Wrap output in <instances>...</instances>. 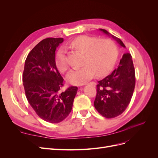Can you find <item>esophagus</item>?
Returning a JSON list of instances; mask_svg holds the SVG:
<instances>
[{
	"label": "esophagus",
	"instance_id": "obj_1",
	"mask_svg": "<svg viewBox=\"0 0 158 158\" xmlns=\"http://www.w3.org/2000/svg\"><path fill=\"white\" fill-rule=\"evenodd\" d=\"M84 85H85V84H84Z\"/></svg>",
	"mask_w": 158,
	"mask_h": 158
}]
</instances>
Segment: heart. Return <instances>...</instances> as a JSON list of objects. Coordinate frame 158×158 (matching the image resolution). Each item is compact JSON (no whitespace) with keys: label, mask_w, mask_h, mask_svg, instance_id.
Listing matches in <instances>:
<instances>
[{"label":"heart","mask_w":158,"mask_h":158,"mask_svg":"<svg viewBox=\"0 0 158 158\" xmlns=\"http://www.w3.org/2000/svg\"><path fill=\"white\" fill-rule=\"evenodd\" d=\"M74 49L85 53L84 65L71 70L67 75V80L74 85H81L92 78L95 74L101 77L108 74L115 64L117 59V48L110 40H102L88 35H80L70 42ZM55 65L60 73L68 69L64 51L60 49L55 56Z\"/></svg>","instance_id":"obj_1"}]
</instances>
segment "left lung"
<instances>
[{"label": "left lung", "mask_w": 158, "mask_h": 158, "mask_svg": "<svg viewBox=\"0 0 158 158\" xmlns=\"http://www.w3.org/2000/svg\"><path fill=\"white\" fill-rule=\"evenodd\" d=\"M116 40L118 44L125 45L118 38L106 30L99 29ZM135 70L132 56L127 52L123 55L118 67L102 80L98 81L94 107L104 117L111 118L120 115L128 107L135 87Z\"/></svg>", "instance_id": "8db88e82"}]
</instances>
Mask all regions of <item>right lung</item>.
Returning <instances> with one entry per match:
<instances>
[{
  "label": "right lung",
  "mask_w": 158,
  "mask_h": 158,
  "mask_svg": "<svg viewBox=\"0 0 158 158\" xmlns=\"http://www.w3.org/2000/svg\"><path fill=\"white\" fill-rule=\"evenodd\" d=\"M63 38L43 40L28 54L22 81L28 102L43 120L51 123L63 121L70 114L78 88L64 92V79L55 65V51Z\"/></svg>",
  "instance_id": "obj_1"
}]
</instances>
